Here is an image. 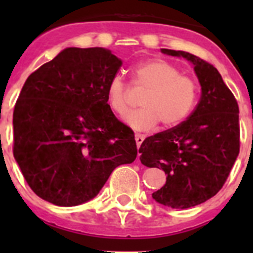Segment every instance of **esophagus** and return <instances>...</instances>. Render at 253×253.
<instances>
[{
    "mask_svg": "<svg viewBox=\"0 0 253 253\" xmlns=\"http://www.w3.org/2000/svg\"><path fill=\"white\" fill-rule=\"evenodd\" d=\"M143 140H144V135H143V134H135V142H137L138 148L140 147V144L143 143Z\"/></svg>",
    "mask_w": 253,
    "mask_h": 253,
    "instance_id": "1",
    "label": "esophagus"
}]
</instances>
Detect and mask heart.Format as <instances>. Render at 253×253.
<instances>
[{"label":"heart","instance_id":"obj_1","mask_svg":"<svg viewBox=\"0 0 253 253\" xmlns=\"http://www.w3.org/2000/svg\"><path fill=\"white\" fill-rule=\"evenodd\" d=\"M133 84L146 90L140 100L142 109L126 114L125 124L134 130L147 131L161 123L163 129L176 128L195 110L199 99L198 84L181 75L173 64L162 59H149L137 64L133 71ZM129 86L115 76L106 87V102L118 115L128 111Z\"/></svg>","mask_w":253,"mask_h":253}]
</instances>
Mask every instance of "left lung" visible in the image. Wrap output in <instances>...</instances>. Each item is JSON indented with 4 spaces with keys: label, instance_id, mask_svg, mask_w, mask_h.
<instances>
[{
    "label": "left lung",
    "instance_id": "8db88e82",
    "mask_svg": "<svg viewBox=\"0 0 253 253\" xmlns=\"http://www.w3.org/2000/svg\"><path fill=\"white\" fill-rule=\"evenodd\" d=\"M162 53L194 64L202 96L184 123L144 139L140 162L167 175L152 198L165 207L187 209L213 198L227 181L240 153V109L213 64L187 51Z\"/></svg>",
    "mask_w": 253,
    "mask_h": 253
}]
</instances>
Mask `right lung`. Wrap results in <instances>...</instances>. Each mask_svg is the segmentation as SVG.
I'll list each match as a JSON object with an SVG mask.
<instances>
[{
  "label": "right lung",
  "instance_id": "add662e5",
  "mask_svg": "<svg viewBox=\"0 0 253 253\" xmlns=\"http://www.w3.org/2000/svg\"><path fill=\"white\" fill-rule=\"evenodd\" d=\"M122 64L105 48H66L28 77L13 110V157L39 198L84 204L137 158L133 130L106 102Z\"/></svg>",
  "mask_w": 253,
  "mask_h": 253
}]
</instances>
